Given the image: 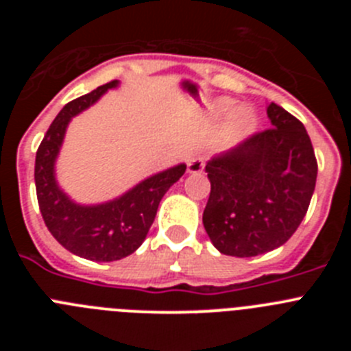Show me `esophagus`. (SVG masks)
Wrapping results in <instances>:
<instances>
[{
  "mask_svg": "<svg viewBox=\"0 0 351 351\" xmlns=\"http://www.w3.org/2000/svg\"><path fill=\"white\" fill-rule=\"evenodd\" d=\"M204 167H206V161H204V158L193 156L188 160V172L190 173H200L204 170Z\"/></svg>",
  "mask_w": 351,
  "mask_h": 351,
  "instance_id": "34e87169",
  "label": "esophagus"
}]
</instances>
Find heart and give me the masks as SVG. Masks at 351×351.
I'll return each mask as SVG.
<instances>
[{"mask_svg": "<svg viewBox=\"0 0 351 351\" xmlns=\"http://www.w3.org/2000/svg\"><path fill=\"white\" fill-rule=\"evenodd\" d=\"M232 107H234V101L232 100H218V104H216V112L226 114ZM255 128L256 116L250 107L237 108L234 112V116L230 117V132L234 133V135H239V137L250 135L251 132H255Z\"/></svg>", "mask_w": 351, "mask_h": 351, "instance_id": "heart-1", "label": "heart"}]
</instances>
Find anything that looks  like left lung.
Here are the masks:
<instances>
[{
    "instance_id": "left-lung-1",
    "label": "left lung",
    "mask_w": 351,
    "mask_h": 351,
    "mask_svg": "<svg viewBox=\"0 0 351 351\" xmlns=\"http://www.w3.org/2000/svg\"><path fill=\"white\" fill-rule=\"evenodd\" d=\"M272 128L207 161L204 228L223 255H263L283 246L308 213L316 184L311 138L297 117L269 104Z\"/></svg>"
}]
</instances>
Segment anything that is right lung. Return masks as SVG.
Masks as SVG:
<instances>
[{
  "label": "right lung",
  "mask_w": 351,
  "mask_h": 351,
  "mask_svg": "<svg viewBox=\"0 0 351 351\" xmlns=\"http://www.w3.org/2000/svg\"><path fill=\"white\" fill-rule=\"evenodd\" d=\"M117 80L80 96L63 107L49 126L35 161V184L40 213L49 232L70 253L93 262H114L137 251L153 225L163 195L184 173L186 165H176L144 179L119 198L96 206L73 202L56 181V158L60 154L71 117L91 107Z\"/></svg>",
  "instance_id": "right-lung-1"
}]
</instances>
